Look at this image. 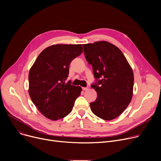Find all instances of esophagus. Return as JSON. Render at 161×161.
Listing matches in <instances>:
<instances>
[{"instance_id": "esophagus-1", "label": "esophagus", "mask_w": 161, "mask_h": 161, "mask_svg": "<svg viewBox=\"0 0 161 161\" xmlns=\"http://www.w3.org/2000/svg\"><path fill=\"white\" fill-rule=\"evenodd\" d=\"M82 89L83 90V91H88L89 89L88 88V87H83L82 88Z\"/></svg>"}]
</instances>
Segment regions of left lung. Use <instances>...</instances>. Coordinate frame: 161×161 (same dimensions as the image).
Returning a JSON list of instances; mask_svg holds the SVG:
<instances>
[{
  "instance_id": "left-lung-1",
  "label": "left lung",
  "mask_w": 161,
  "mask_h": 161,
  "mask_svg": "<svg viewBox=\"0 0 161 161\" xmlns=\"http://www.w3.org/2000/svg\"><path fill=\"white\" fill-rule=\"evenodd\" d=\"M87 62L92 66L95 78L92 85L97 98L90 104L91 111L104 120L111 121L127 108L133 96L134 74L121 51L106 41L83 44Z\"/></svg>"
}]
</instances>
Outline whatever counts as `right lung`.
<instances>
[{
	"instance_id": "right-lung-1",
	"label": "right lung",
	"mask_w": 161,
	"mask_h": 161,
	"mask_svg": "<svg viewBox=\"0 0 161 161\" xmlns=\"http://www.w3.org/2000/svg\"><path fill=\"white\" fill-rule=\"evenodd\" d=\"M83 52L81 44H55L44 49L31 66L29 93L40 112L53 121L69 115L82 91L66 82L69 65Z\"/></svg>"
}]
</instances>
